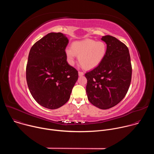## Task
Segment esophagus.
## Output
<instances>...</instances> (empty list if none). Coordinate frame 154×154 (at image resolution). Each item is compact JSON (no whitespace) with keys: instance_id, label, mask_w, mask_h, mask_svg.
I'll return each mask as SVG.
<instances>
[{"instance_id":"34e87169","label":"esophagus","mask_w":154,"mask_h":154,"mask_svg":"<svg viewBox=\"0 0 154 154\" xmlns=\"http://www.w3.org/2000/svg\"><path fill=\"white\" fill-rule=\"evenodd\" d=\"M84 75V73L81 71H79V76H83Z\"/></svg>"}]
</instances>
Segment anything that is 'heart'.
<instances>
[{"instance_id": "heart-1", "label": "heart", "mask_w": 154, "mask_h": 154, "mask_svg": "<svg viewBox=\"0 0 154 154\" xmlns=\"http://www.w3.org/2000/svg\"><path fill=\"white\" fill-rule=\"evenodd\" d=\"M106 53V46L103 41L87 39L72 43L71 49L65 51L68 62L73 64L75 55L82 66L86 69L95 68L101 63Z\"/></svg>"}]
</instances>
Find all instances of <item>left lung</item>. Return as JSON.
Instances as JSON below:
<instances>
[{
  "mask_svg": "<svg viewBox=\"0 0 154 154\" xmlns=\"http://www.w3.org/2000/svg\"><path fill=\"white\" fill-rule=\"evenodd\" d=\"M106 53L101 63L85 74L86 94L96 107L106 109L119 103L130 87L132 68L128 48L110 35L102 36Z\"/></svg>",
  "mask_w": 154,
  "mask_h": 154,
  "instance_id": "obj_1",
  "label": "left lung"
}]
</instances>
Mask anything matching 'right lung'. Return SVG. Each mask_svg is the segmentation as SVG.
I'll list each match as a JSON object with an SVG mask.
<instances>
[{"label": "right lung", "mask_w": 154, "mask_h": 154, "mask_svg": "<svg viewBox=\"0 0 154 154\" xmlns=\"http://www.w3.org/2000/svg\"><path fill=\"white\" fill-rule=\"evenodd\" d=\"M69 40L61 33H50L32 47L26 66V80L34 99L41 106L57 109L66 103L79 77L67 62Z\"/></svg>", "instance_id": "1"}]
</instances>
